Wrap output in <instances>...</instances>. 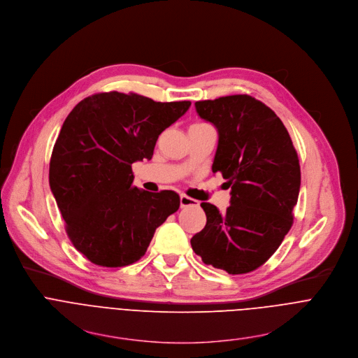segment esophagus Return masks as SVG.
<instances>
[{"label": "esophagus", "mask_w": 358, "mask_h": 358, "mask_svg": "<svg viewBox=\"0 0 358 358\" xmlns=\"http://www.w3.org/2000/svg\"><path fill=\"white\" fill-rule=\"evenodd\" d=\"M199 202L192 199V197L186 196V194H180V208H187V206H197Z\"/></svg>", "instance_id": "esophagus-1"}]
</instances>
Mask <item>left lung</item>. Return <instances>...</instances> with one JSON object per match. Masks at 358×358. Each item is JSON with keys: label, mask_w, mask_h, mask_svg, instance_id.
<instances>
[{"label": "left lung", "mask_w": 358, "mask_h": 358, "mask_svg": "<svg viewBox=\"0 0 358 358\" xmlns=\"http://www.w3.org/2000/svg\"><path fill=\"white\" fill-rule=\"evenodd\" d=\"M219 135L212 172L230 187V206L202 203L206 226L190 245L206 264L229 274L260 267L293 224L300 165L290 135L268 106L249 95L194 103Z\"/></svg>", "instance_id": "1"}]
</instances>
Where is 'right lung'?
<instances>
[{
  "mask_svg": "<svg viewBox=\"0 0 358 358\" xmlns=\"http://www.w3.org/2000/svg\"><path fill=\"white\" fill-rule=\"evenodd\" d=\"M189 101L138 94L85 98L66 116L50 162V186L75 249L103 267L138 262L156 227L179 209L173 190L134 186L132 164L152 159L156 141Z\"/></svg>",
  "mask_w": 358,
  "mask_h": 358,
  "instance_id": "1",
  "label": "right lung"
}]
</instances>
